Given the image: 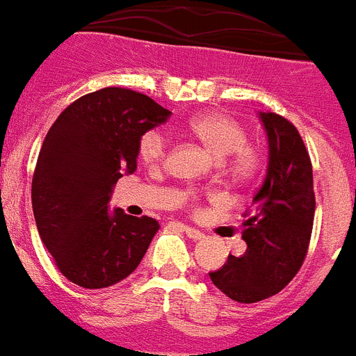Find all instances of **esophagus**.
Returning <instances> with one entry per match:
<instances>
[{
    "label": "esophagus",
    "mask_w": 356,
    "mask_h": 356,
    "mask_svg": "<svg viewBox=\"0 0 356 356\" xmlns=\"http://www.w3.org/2000/svg\"><path fill=\"white\" fill-rule=\"evenodd\" d=\"M184 231L185 234H187L191 240H194V242H197V240H203L204 238V233L200 229H195V227H191V226H184Z\"/></svg>",
    "instance_id": "34e87169"
}]
</instances>
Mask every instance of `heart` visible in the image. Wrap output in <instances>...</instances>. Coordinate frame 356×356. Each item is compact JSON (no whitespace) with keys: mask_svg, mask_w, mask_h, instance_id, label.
I'll list each match as a JSON object with an SVG mask.
<instances>
[{"mask_svg":"<svg viewBox=\"0 0 356 356\" xmlns=\"http://www.w3.org/2000/svg\"><path fill=\"white\" fill-rule=\"evenodd\" d=\"M187 132L207 146L211 153L226 159V164L234 175L247 176L259 164V153L247 145L245 127L222 113H207L188 120ZM168 136L162 130H146L139 138L138 153L148 165L161 164L168 155ZM194 200V194L185 195Z\"/></svg>","mask_w":356,"mask_h":356,"instance_id":"obj_1","label":"heart"}]
</instances>
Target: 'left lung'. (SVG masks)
<instances>
[{"mask_svg":"<svg viewBox=\"0 0 356 356\" xmlns=\"http://www.w3.org/2000/svg\"><path fill=\"white\" fill-rule=\"evenodd\" d=\"M268 138V168L252 197L242 238L243 256L227 257L210 279L226 296L254 304L291 282L307 256L314 222L312 164L298 130L275 113H259Z\"/></svg>","mask_w":356,"mask_h":356,"instance_id":"obj_1","label":"left lung"}]
</instances>
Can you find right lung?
Wrapping results in <instances>:
<instances>
[{
  "instance_id": "1",
  "label": "right lung",
  "mask_w": 356,
  "mask_h": 356,
  "mask_svg": "<svg viewBox=\"0 0 356 356\" xmlns=\"http://www.w3.org/2000/svg\"><path fill=\"white\" fill-rule=\"evenodd\" d=\"M171 111L127 88H102L72 102L52 123L31 184L35 222L58 270L88 289L138 268L159 222L116 208L114 184L138 168L139 138Z\"/></svg>"
}]
</instances>
